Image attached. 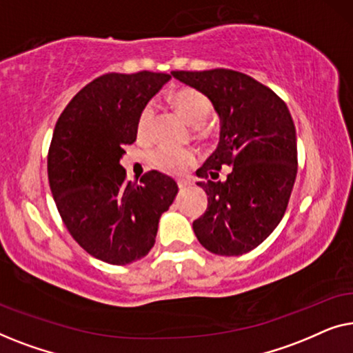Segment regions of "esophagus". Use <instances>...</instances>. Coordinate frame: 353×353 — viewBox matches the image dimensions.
<instances>
[{
  "instance_id": "obj_1",
  "label": "esophagus",
  "mask_w": 353,
  "mask_h": 353,
  "mask_svg": "<svg viewBox=\"0 0 353 353\" xmlns=\"http://www.w3.org/2000/svg\"><path fill=\"white\" fill-rule=\"evenodd\" d=\"M176 185H178V188H180V190H188V188L191 186V181H188V180H178Z\"/></svg>"
}]
</instances>
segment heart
<instances>
[{"label": "heart", "instance_id": "obj_1", "mask_svg": "<svg viewBox=\"0 0 353 353\" xmlns=\"http://www.w3.org/2000/svg\"><path fill=\"white\" fill-rule=\"evenodd\" d=\"M170 103L191 125L205 122L212 110V103L202 91L196 88H180L170 96ZM156 109L151 103L139 109L137 117V137L143 141L151 138ZM152 165L168 175H181L197 162V154L192 149L159 148L151 156Z\"/></svg>", "mask_w": 353, "mask_h": 353}]
</instances>
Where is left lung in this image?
I'll use <instances>...</instances> for the list:
<instances>
[{
    "label": "left lung",
    "mask_w": 353,
    "mask_h": 353,
    "mask_svg": "<svg viewBox=\"0 0 353 353\" xmlns=\"http://www.w3.org/2000/svg\"><path fill=\"white\" fill-rule=\"evenodd\" d=\"M172 75L202 91L221 117L219 148L197 170L209 204L192 230L210 252L243 255L273 233L288 209L297 175L292 117L273 90L241 72ZM221 166L230 167L225 182L216 180Z\"/></svg>",
    "instance_id": "1"
}]
</instances>
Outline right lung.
Wrapping results in <instances>:
<instances>
[{
    "mask_svg": "<svg viewBox=\"0 0 353 353\" xmlns=\"http://www.w3.org/2000/svg\"><path fill=\"white\" fill-rule=\"evenodd\" d=\"M168 80V74L148 70L101 75L72 98L56 122L48 151L52 197L72 238L105 263L144 257L178 192L161 172L128 181L120 165L123 148L137 141L139 109Z\"/></svg>",
    "mask_w": 353,
    "mask_h": 353,
    "instance_id": "1",
    "label": "right lung"
}]
</instances>
